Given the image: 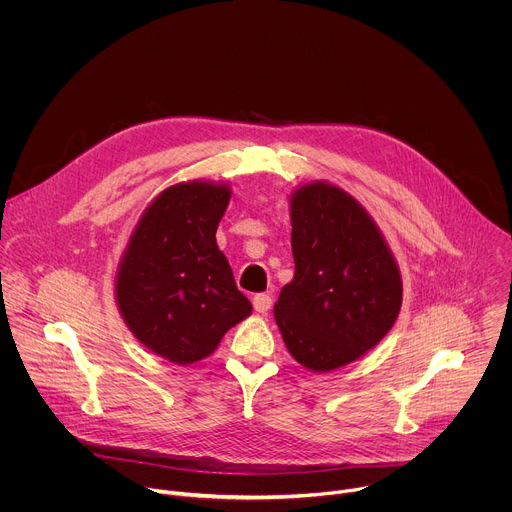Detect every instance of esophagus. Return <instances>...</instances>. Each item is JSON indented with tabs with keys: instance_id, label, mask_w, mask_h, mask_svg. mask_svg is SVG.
Here are the masks:
<instances>
[{
	"instance_id": "obj_1",
	"label": "esophagus",
	"mask_w": 512,
	"mask_h": 512,
	"mask_svg": "<svg viewBox=\"0 0 512 512\" xmlns=\"http://www.w3.org/2000/svg\"><path fill=\"white\" fill-rule=\"evenodd\" d=\"M271 306H273V300H271L269 294H257V296L253 298V308H255V312H259V314H267V312L271 310Z\"/></svg>"
}]
</instances>
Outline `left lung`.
Returning a JSON list of instances; mask_svg holds the SVG:
<instances>
[{"mask_svg":"<svg viewBox=\"0 0 512 512\" xmlns=\"http://www.w3.org/2000/svg\"><path fill=\"white\" fill-rule=\"evenodd\" d=\"M289 208L296 273L273 314L291 356L326 373L393 328L403 283L375 221L344 190L312 182L294 192Z\"/></svg>","mask_w":512,"mask_h":512,"instance_id":"1","label":"left lung"}]
</instances>
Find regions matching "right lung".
<instances>
[{
    "mask_svg": "<svg viewBox=\"0 0 512 512\" xmlns=\"http://www.w3.org/2000/svg\"><path fill=\"white\" fill-rule=\"evenodd\" d=\"M231 200L225 184L182 182L141 214L119 263L115 296L133 336L152 352L190 364L251 314L216 245Z\"/></svg>",
    "mask_w": 512,
    "mask_h": 512,
    "instance_id": "add662e5",
    "label": "right lung"
}]
</instances>
